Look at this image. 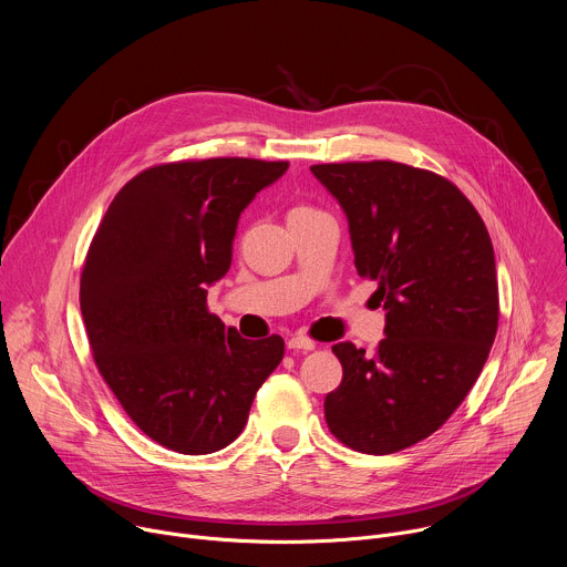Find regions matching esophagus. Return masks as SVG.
<instances>
[{"label":"esophagus","instance_id":"34e87169","mask_svg":"<svg viewBox=\"0 0 567 567\" xmlns=\"http://www.w3.org/2000/svg\"><path fill=\"white\" fill-rule=\"evenodd\" d=\"M287 348L289 350H300V352H311L316 348V343L311 339H307V337H291L287 341Z\"/></svg>","mask_w":567,"mask_h":567}]
</instances>
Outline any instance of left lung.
Segmentation results:
<instances>
[{
  "label": "left lung",
  "mask_w": 567,
  "mask_h": 567,
  "mask_svg": "<svg viewBox=\"0 0 567 567\" xmlns=\"http://www.w3.org/2000/svg\"><path fill=\"white\" fill-rule=\"evenodd\" d=\"M311 175L348 217L354 267L377 280L385 339L372 354L332 352L341 385L326 396L330 431L388 455L435 433L482 372L498 330L492 237L444 177L394 161L320 164Z\"/></svg>",
  "instance_id": "1"
}]
</instances>
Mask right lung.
Here are the masks:
<instances>
[{
	"mask_svg": "<svg viewBox=\"0 0 567 567\" xmlns=\"http://www.w3.org/2000/svg\"><path fill=\"white\" fill-rule=\"evenodd\" d=\"M287 161L154 166L110 204L80 276L94 361L130 420L184 455L228 446L285 341H249L208 311L230 267L237 219Z\"/></svg>",
	"mask_w": 567,
	"mask_h": 567,
	"instance_id": "right-lung-1",
	"label": "right lung"
}]
</instances>
